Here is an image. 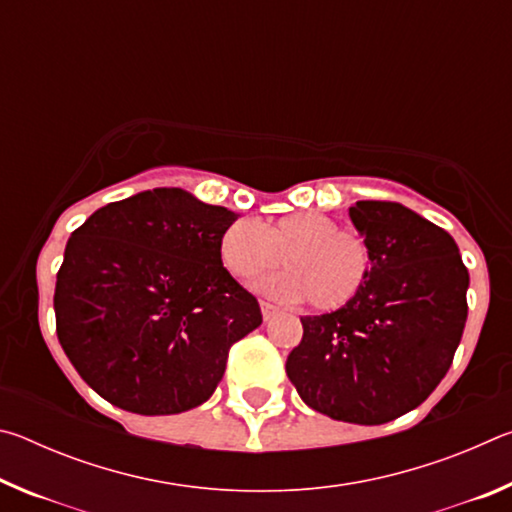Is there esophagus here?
<instances>
[{
  "instance_id": "1",
  "label": "esophagus",
  "mask_w": 512,
  "mask_h": 512,
  "mask_svg": "<svg viewBox=\"0 0 512 512\" xmlns=\"http://www.w3.org/2000/svg\"><path fill=\"white\" fill-rule=\"evenodd\" d=\"M259 309H262L264 323H268V320H273L277 316V307H273L271 302H266V300H259Z\"/></svg>"
}]
</instances>
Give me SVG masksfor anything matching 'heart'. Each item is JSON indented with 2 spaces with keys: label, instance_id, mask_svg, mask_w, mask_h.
<instances>
[{
  "label": "heart",
  "instance_id": "1",
  "mask_svg": "<svg viewBox=\"0 0 512 512\" xmlns=\"http://www.w3.org/2000/svg\"><path fill=\"white\" fill-rule=\"evenodd\" d=\"M219 257L239 284H253L282 264L287 273L259 289L287 302L305 300L316 311L350 305L372 273L368 241L359 232L341 230L329 214L311 210L257 223L235 221L221 235Z\"/></svg>",
  "mask_w": 512,
  "mask_h": 512
}]
</instances>
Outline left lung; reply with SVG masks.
Segmentation results:
<instances>
[{
  "label": "left lung",
  "instance_id": "1",
  "mask_svg": "<svg viewBox=\"0 0 512 512\" xmlns=\"http://www.w3.org/2000/svg\"><path fill=\"white\" fill-rule=\"evenodd\" d=\"M350 219L372 273L350 305L305 316L287 375L332 420L384 424L420 406L452 366L470 275L445 232L400 203L359 201Z\"/></svg>",
  "mask_w": 512,
  "mask_h": 512
}]
</instances>
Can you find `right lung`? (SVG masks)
Masks as SVG:
<instances>
[{
  "label": "right lung",
  "instance_id": "add662e5",
  "mask_svg": "<svg viewBox=\"0 0 512 512\" xmlns=\"http://www.w3.org/2000/svg\"><path fill=\"white\" fill-rule=\"evenodd\" d=\"M237 214L160 187L94 212L67 241L56 334L103 400L140 415L210 400L232 343L262 325L257 298L225 271Z\"/></svg>",
  "mask_w": 512,
  "mask_h": 512
}]
</instances>
